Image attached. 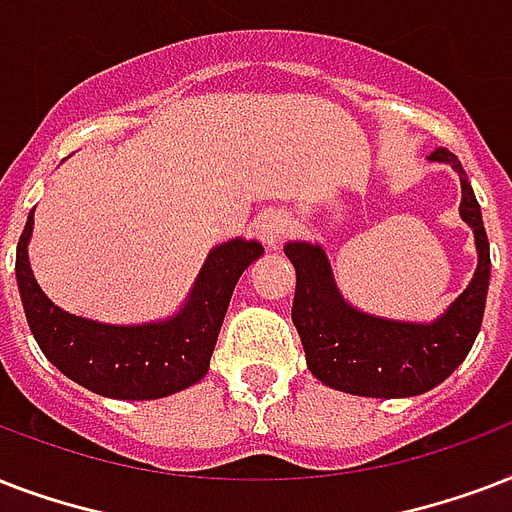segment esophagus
I'll return each mask as SVG.
<instances>
[{
	"label": "esophagus",
	"mask_w": 512,
	"mask_h": 512,
	"mask_svg": "<svg viewBox=\"0 0 512 512\" xmlns=\"http://www.w3.org/2000/svg\"><path fill=\"white\" fill-rule=\"evenodd\" d=\"M291 232V219L285 211H267L261 213L256 221V235L261 237V243L277 245L283 243L285 237Z\"/></svg>",
	"instance_id": "esophagus-1"
}]
</instances>
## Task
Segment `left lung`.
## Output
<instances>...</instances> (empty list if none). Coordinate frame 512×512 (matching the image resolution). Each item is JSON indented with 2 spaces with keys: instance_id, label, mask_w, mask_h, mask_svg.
<instances>
[{
  "instance_id": "left-lung-1",
  "label": "left lung",
  "mask_w": 512,
  "mask_h": 512,
  "mask_svg": "<svg viewBox=\"0 0 512 512\" xmlns=\"http://www.w3.org/2000/svg\"><path fill=\"white\" fill-rule=\"evenodd\" d=\"M430 160H459L449 149H435ZM462 219L473 227L478 269L449 312L435 323H400L355 310L336 291L323 248L288 243L285 256L296 267L293 326L299 331L307 366L334 390L366 398H408L441 384L467 358L481 331L489 291V237L473 186L462 176Z\"/></svg>"
}]
</instances>
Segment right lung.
<instances>
[{
    "instance_id": "obj_1",
    "label": "right lung",
    "mask_w": 512,
    "mask_h": 512,
    "mask_svg": "<svg viewBox=\"0 0 512 512\" xmlns=\"http://www.w3.org/2000/svg\"><path fill=\"white\" fill-rule=\"evenodd\" d=\"M31 224L34 213H29L15 251V277L31 334L58 371L87 390L117 400L165 398L200 382L211 366L237 280L264 251L259 243L245 240L219 245L176 318L149 326H104L58 310L42 293L26 256Z\"/></svg>"
}]
</instances>
